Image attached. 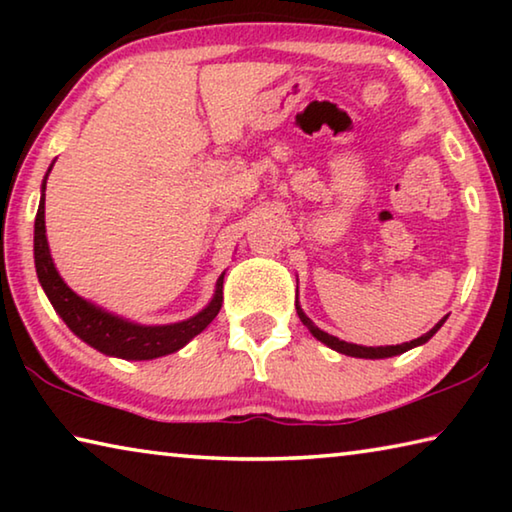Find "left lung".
<instances>
[{
  "mask_svg": "<svg viewBox=\"0 0 512 512\" xmlns=\"http://www.w3.org/2000/svg\"><path fill=\"white\" fill-rule=\"evenodd\" d=\"M296 309H298V316H300V320H302V325H305V327L309 329V332L314 334L320 343H325L327 348H332V350L341 352V354H348V357H357V359H388V357H397V354H402V352L411 350V348H418V345L427 343V341L431 339V336L436 334L438 329L443 327L445 320H447V316H445L443 320H438V323L433 325L427 334H422L420 339H413L411 343H402V345H379V348H366V345L345 343V341H341V339H336V336L323 332V329L311 323V318L305 314V311L300 309L298 302H296Z\"/></svg>",
  "mask_w": 512,
  "mask_h": 512,
  "instance_id": "1",
  "label": "left lung"
}]
</instances>
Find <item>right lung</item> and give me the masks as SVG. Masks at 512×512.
I'll return each instance as SVG.
<instances>
[{"label": "right lung", "instance_id": "1", "mask_svg": "<svg viewBox=\"0 0 512 512\" xmlns=\"http://www.w3.org/2000/svg\"><path fill=\"white\" fill-rule=\"evenodd\" d=\"M54 167V164H51ZM49 167V171H51ZM47 171V176H49ZM47 176L42 180V196L36 214V228H33V257H36V273L38 280L45 289L47 298L54 305L56 314L65 320V325L79 336L81 341L92 345L108 357H119L128 361H146L158 359L164 354L178 352L180 348L201 334L203 329L212 323L223 305V275L216 280L214 298L203 311L196 316L180 320L171 325H140L133 320L119 318L110 311L92 305L67 287L63 277L58 275L54 259L49 253L47 235H45V189Z\"/></svg>", "mask_w": 512, "mask_h": 512}]
</instances>
